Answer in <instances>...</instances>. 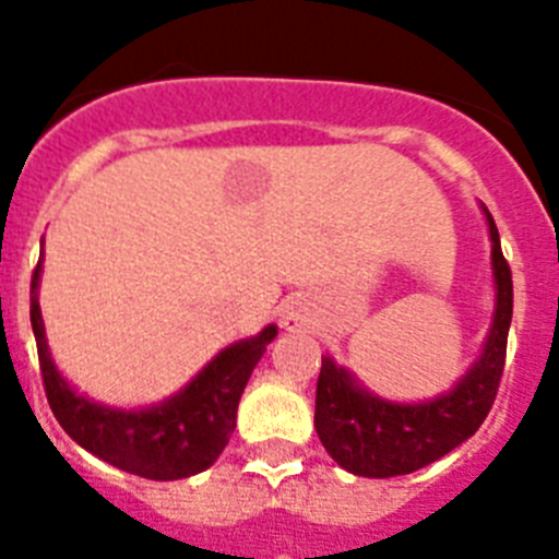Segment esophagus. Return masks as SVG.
I'll return each mask as SVG.
<instances>
[{"label":"esophagus","mask_w":559,"mask_h":559,"mask_svg":"<svg viewBox=\"0 0 559 559\" xmlns=\"http://www.w3.org/2000/svg\"><path fill=\"white\" fill-rule=\"evenodd\" d=\"M283 328L294 330V333H313L319 328V316H316L313 305L305 296H296V299L285 305Z\"/></svg>","instance_id":"esophagus-1"}]
</instances>
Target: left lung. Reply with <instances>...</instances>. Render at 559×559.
Returning a JSON list of instances; mask_svg holds the SVG:
<instances>
[{"instance_id": "1", "label": "left lung", "mask_w": 559, "mask_h": 559, "mask_svg": "<svg viewBox=\"0 0 559 559\" xmlns=\"http://www.w3.org/2000/svg\"><path fill=\"white\" fill-rule=\"evenodd\" d=\"M481 210L492 243L496 310L481 353L448 392L417 403H397L369 392L347 367L322 355L316 383V433L338 467L353 476L392 478L419 471L471 439L492 408L512 322V274L501 254L496 221L487 206Z\"/></svg>"}]
</instances>
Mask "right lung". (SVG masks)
Returning a JSON list of instances; mask_svg holds the SVG:
<instances>
[{"label":"right lung","mask_w":559,"mask_h":559,"mask_svg":"<svg viewBox=\"0 0 559 559\" xmlns=\"http://www.w3.org/2000/svg\"><path fill=\"white\" fill-rule=\"evenodd\" d=\"M38 283L41 260L29 283V324L36 335L44 392L63 431L103 462L153 481H176L212 467L235 431L240 394L257 360L276 338V324L221 349L185 389L162 403L114 408L81 394L58 372L44 333Z\"/></svg>","instance_id":"right-lung-1"}]
</instances>
